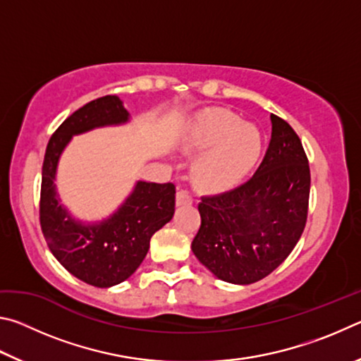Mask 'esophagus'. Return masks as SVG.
Returning a JSON list of instances; mask_svg holds the SVG:
<instances>
[{
    "mask_svg": "<svg viewBox=\"0 0 361 361\" xmlns=\"http://www.w3.org/2000/svg\"><path fill=\"white\" fill-rule=\"evenodd\" d=\"M192 202L191 195L186 191V189H180L178 192H176V205L181 207V205H189Z\"/></svg>",
    "mask_w": 361,
    "mask_h": 361,
    "instance_id": "esophagus-1",
    "label": "esophagus"
}]
</instances>
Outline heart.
<instances>
[{
    "label": "heart",
    "instance_id": "obj_1",
    "mask_svg": "<svg viewBox=\"0 0 361 361\" xmlns=\"http://www.w3.org/2000/svg\"><path fill=\"white\" fill-rule=\"evenodd\" d=\"M183 148L205 152L195 166V178L204 188L226 189L239 183L258 162L262 135L253 124L224 111L195 118L181 135Z\"/></svg>",
    "mask_w": 361,
    "mask_h": 361
}]
</instances>
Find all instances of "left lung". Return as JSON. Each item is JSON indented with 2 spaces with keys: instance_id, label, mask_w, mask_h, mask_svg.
Instances as JSON below:
<instances>
[{
  "instance_id": "1",
  "label": "left lung",
  "mask_w": 361,
  "mask_h": 361,
  "mask_svg": "<svg viewBox=\"0 0 361 361\" xmlns=\"http://www.w3.org/2000/svg\"><path fill=\"white\" fill-rule=\"evenodd\" d=\"M272 133L256 173L229 192L202 197L192 253L219 280L250 285L286 259L307 219L310 170L301 140L271 114Z\"/></svg>"
}]
</instances>
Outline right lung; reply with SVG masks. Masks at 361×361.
Segmentation results:
<instances>
[{
  "label": "right lung",
  "mask_w": 361,
  "mask_h": 361,
  "mask_svg": "<svg viewBox=\"0 0 361 361\" xmlns=\"http://www.w3.org/2000/svg\"><path fill=\"white\" fill-rule=\"evenodd\" d=\"M129 121L130 113L119 97L89 102L62 122L49 140L42 162L39 219L49 250L76 279L99 288L124 282L142 264L151 237L173 216L175 185L138 180L111 215L87 223L73 216L62 204L57 169L73 137Z\"/></svg>",
  "instance_id": "1"
}]
</instances>
